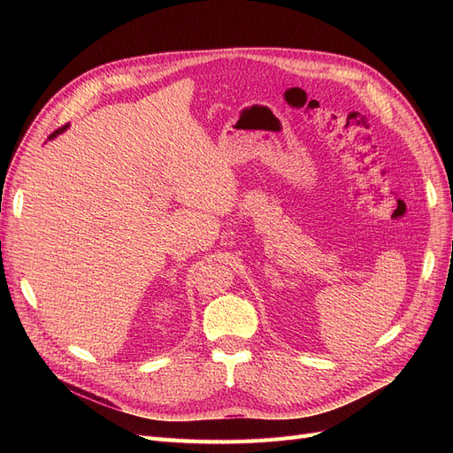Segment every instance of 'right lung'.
I'll list each match as a JSON object with an SVG mask.
<instances>
[{"mask_svg":"<svg viewBox=\"0 0 453 453\" xmlns=\"http://www.w3.org/2000/svg\"><path fill=\"white\" fill-rule=\"evenodd\" d=\"M65 128H67V127H64V128H60V130H57V132H54V134H50V135H49V140H54V138H57V135H58V134H62V132H64V130H65Z\"/></svg>","mask_w":453,"mask_h":453,"instance_id":"obj_1","label":"right lung"}]
</instances>
